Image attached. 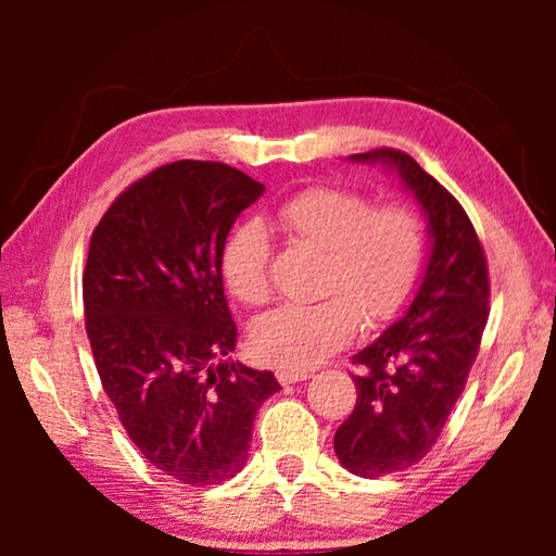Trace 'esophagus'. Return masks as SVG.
<instances>
[{
  "mask_svg": "<svg viewBox=\"0 0 556 556\" xmlns=\"http://www.w3.org/2000/svg\"><path fill=\"white\" fill-rule=\"evenodd\" d=\"M306 378H312L306 370H299V368H279L277 370V380L281 384H291V382H304Z\"/></svg>",
  "mask_w": 556,
  "mask_h": 556,
  "instance_id": "esophagus-1",
  "label": "esophagus"
}]
</instances>
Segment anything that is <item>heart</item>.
<instances>
[{
    "label": "heart",
    "instance_id": "b5f03b06",
    "mask_svg": "<svg viewBox=\"0 0 556 556\" xmlns=\"http://www.w3.org/2000/svg\"><path fill=\"white\" fill-rule=\"evenodd\" d=\"M289 242L326 252L316 304H285L260 316L252 345L281 368H312L341 351L357 333L361 316L382 324L400 312L417 285L425 260V232L404 205H372L368 195L336 186H312L287 199L275 213ZM271 238L260 220H244L223 244V277L250 306L265 304Z\"/></svg>",
    "mask_w": 556,
    "mask_h": 556
}]
</instances>
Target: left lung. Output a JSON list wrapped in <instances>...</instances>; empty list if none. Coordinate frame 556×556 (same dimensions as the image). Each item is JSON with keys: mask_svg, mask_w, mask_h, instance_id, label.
I'll list each match as a JSON object with an SVG mask.
<instances>
[{"mask_svg": "<svg viewBox=\"0 0 556 556\" xmlns=\"http://www.w3.org/2000/svg\"><path fill=\"white\" fill-rule=\"evenodd\" d=\"M397 172L429 220L431 255L400 321L353 355L357 400L333 437L343 468L363 478L397 473L425 458L466 388L488 321V265L460 203L400 149L353 154Z\"/></svg>", "mask_w": 556, "mask_h": 556, "instance_id": "1", "label": "left lung"}]
</instances>
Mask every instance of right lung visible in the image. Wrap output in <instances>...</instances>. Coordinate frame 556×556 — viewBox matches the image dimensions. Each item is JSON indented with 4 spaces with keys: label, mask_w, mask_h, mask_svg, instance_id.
Segmentation results:
<instances>
[{
    "label": "right lung",
    "mask_w": 556,
    "mask_h": 556,
    "mask_svg": "<svg viewBox=\"0 0 556 556\" xmlns=\"http://www.w3.org/2000/svg\"><path fill=\"white\" fill-rule=\"evenodd\" d=\"M262 193L238 168L184 159L122 191L90 238L83 308L102 390L149 464L186 485L240 473L279 392L269 370L228 361L223 244Z\"/></svg>",
    "instance_id": "1"
}]
</instances>
